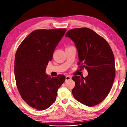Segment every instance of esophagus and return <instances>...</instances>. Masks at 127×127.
I'll return each instance as SVG.
<instances>
[{"instance_id": "34e87169", "label": "esophagus", "mask_w": 127, "mask_h": 127, "mask_svg": "<svg viewBox=\"0 0 127 127\" xmlns=\"http://www.w3.org/2000/svg\"><path fill=\"white\" fill-rule=\"evenodd\" d=\"M70 79H71V77H70L69 76H66V78H65L66 81L70 80Z\"/></svg>"}]
</instances>
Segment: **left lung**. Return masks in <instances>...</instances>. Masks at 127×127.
Here are the masks:
<instances>
[{
    "instance_id": "obj_1",
    "label": "left lung",
    "mask_w": 127,
    "mask_h": 127,
    "mask_svg": "<svg viewBox=\"0 0 127 127\" xmlns=\"http://www.w3.org/2000/svg\"><path fill=\"white\" fill-rule=\"evenodd\" d=\"M72 40L78 53V64L85 68L87 77L74 76L72 90L77 101L88 106L102 102L112 87L115 76L114 56L108 43L92 30L79 28L68 31L65 35Z\"/></svg>"
}]
</instances>
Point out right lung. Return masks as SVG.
Wrapping results in <instances>:
<instances>
[{
    "label": "right lung",
    "mask_w": 127,
    "mask_h": 127,
    "mask_svg": "<svg viewBox=\"0 0 127 127\" xmlns=\"http://www.w3.org/2000/svg\"><path fill=\"white\" fill-rule=\"evenodd\" d=\"M66 31L65 29L35 30L25 38L16 51V86L23 100L32 108L42 111L52 105L58 89L65 80L63 75L49 77L46 69Z\"/></svg>",
    "instance_id": "1"
}]
</instances>
